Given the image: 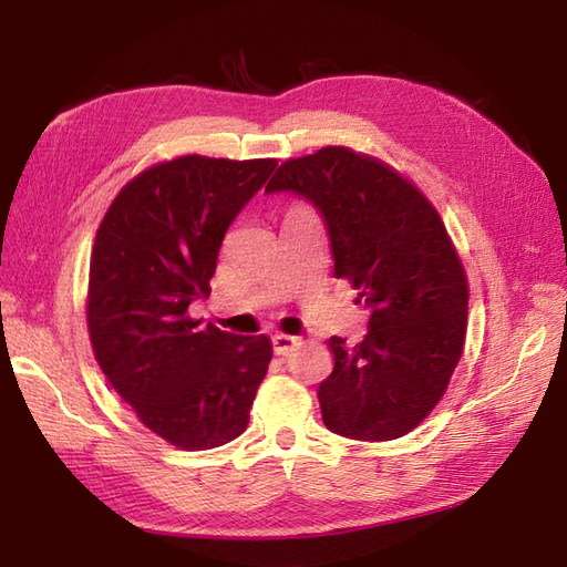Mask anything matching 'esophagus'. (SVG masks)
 <instances>
[{"label": "esophagus", "instance_id": "1", "mask_svg": "<svg viewBox=\"0 0 567 567\" xmlns=\"http://www.w3.org/2000/svg\"><path fill=\"white\" fill-rule=\"evenodd\" d=\"M297 346H299L297 336H287V333H275L272 336V351L277 355H290Z\"/></svg>", "mask_w": 567, "mask_h": 567}]
</instances>
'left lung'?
<instances>
[{
    "instance_id": "1",
    "label": "left lung",
    "mask_w": 567,
    "mask_h": 567,
    "mask_svg": "<svg viewBox=\"0 0 567 567\" xmlns=\"http://www.w3.org/2000/svg\"><path fill=\"white\" fill-rule=\"evenodd\" d=\"M265 192L315 204L336 277L370 309L363 341H329L323 424L358 441L404 436L439 404L465 343L467 280L439 212L392 167L343 146L282 163Z\"/></svg>"
}]
</instances>
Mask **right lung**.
<instances>
[{
	"instance_id": "1",
	"label": "right lung",
	"mask_w": 567,
	"mask_h": 567,
	"mask_svg": "<svg viewBox=\"0 0 567 567\" xmlns=\"http://www.w3.org/2000/svg\"><path fill=\"white\" fill-rule=\"evenodd\" d=\"M275 161L183 155L118 192L90 260L94 358L138 419L177 449L204 451L246 431L272 358L268 336H236L187 317L209 297L226 228Z\"/></svg>"
}]
</instances>
